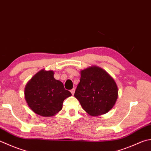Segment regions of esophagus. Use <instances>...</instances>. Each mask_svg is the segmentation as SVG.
<instances>
[{
  "instance_id": "esophagus-1",
  "label": "esophagus",
  "mask_w": 151,
  "mask_h": 151,
  "mask_svg": "<svg viewBox=\"0 0 151 151\" xmlns=\"http://www.w3.org/2000/svg\"><path fill=\"white\" fill-rule=\"evenodd\" d=\"M75 88H73V89L70 90V92H71V93L73 94V95H74V93H75Z\"/></svg>"
}]
</instances>
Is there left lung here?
Masks as SVG:
<instances>
[{
  "instance_id": "obj_1",
  "label": "left lung",
  "mask_w": 151,
  "mask_h": 151,
  "mask_svg": "<svg viewBox=\"0 0 151 151\" xmlns=\"http://www.w3.org/2000/svg\"><path fill=\"white\" fill-rule=\"evenodd\" d=\"M118 96L116 82L102 68L93 65L81 70L75 97L88 114L96 116L108 113L114 107Z\"/></svg>"
}]
</instances>
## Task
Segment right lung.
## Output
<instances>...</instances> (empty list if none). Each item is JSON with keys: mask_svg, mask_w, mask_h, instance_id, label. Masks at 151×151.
<instances>
[{"mask_svg": "<svg viewBox=\"0 0 151 151\" xmlns=\"http://www.w3.org/2000/svg\"><path fill=\"white\" fill-rule=\"evenodd\" d=\"M54 75L53 70H40L25 87V99L29 107L40 116H54L62 109L64 99L72 96Z\"/></svg>", "mask_w": 151, "mask_h": 151, "instance_id": "obj_1", "label": "right lung"}]
</instances>
